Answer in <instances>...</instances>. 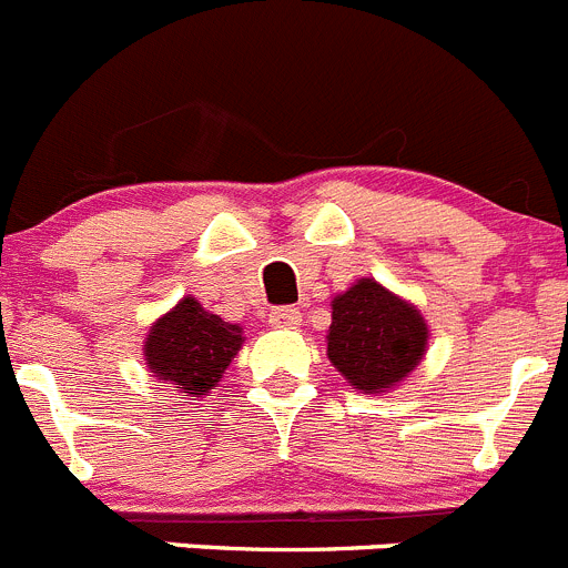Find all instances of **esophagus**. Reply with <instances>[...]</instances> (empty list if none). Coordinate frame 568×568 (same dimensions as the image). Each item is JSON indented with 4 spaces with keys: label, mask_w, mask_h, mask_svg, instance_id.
Instances as JSON below:
<instances>
[{
    "label": "esophagus",
    "mask_w": 568,
    "mask_h": 568,
    "mask_svg": "<svg viewBox=\"0 0 568 568\" xmlns=\"http://www.w3.org/2000/svg\"><path fill=\"white\" fill-rule=\"evenodd\" d=\"M268 322H272L274 327H296L302 322V314L294 305H280V308H272Z\"/></svg>",
    "instance_id": "obj_1"
}]
</instances>
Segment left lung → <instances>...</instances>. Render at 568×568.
I'll return each instance as SVG.
<instances>
[{
	"mask_svg": "<svg viewBox=\"0 0 568 568\" xmlns=\"http://www.w3.org/2000/svg\"><path fill=\"white\" fill-rule=\"evenodd\" d=\"M426 322L375 280H362L333 300L327 358L353 389H389L426 349Z\"/></svg>",
	"mask_w": 568,
	"mask_h": 568,
	"instance_id": "8db88e82",
	"label": "left lung"
}]
</instances>
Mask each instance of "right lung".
I'll return each mask as SVG.
<instances>
[{"mask_svg": "<svg viewBox=\"0 0 568 568\" xmlns=\"http://www.w3.org/2000/svg\"><path fill=\"white\" fill-rule=\"evenodd\" d=\"M241 344V327L206 314L193 296H187L151 327L145 358L159 381H171L187 395H204L219 384Z\"/></svg>", "mask_w": 568, "mask_h": 568, "instance_id": "add662e5", "label": "right lung"}]
</instances>
